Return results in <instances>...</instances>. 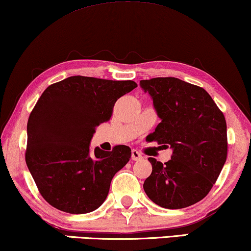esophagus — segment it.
Segmentation results:
<instances>
[{
	"instance_id": "34e87169",
	"label": "esophagus",
	"mask_w": 251,
	"mask_h": 251,
	"mask_svg": "<svg viewBox=\"0 0 251 251\" xmlns=\"http://www.w3.org/2000/svg\"><path fill=\"white\" fill-rule=\"evenodd\" d=\"M142 158H143V156H142V153L140 152V151L135 150V149L131 150V159L132 160H141Z\"/></svg>"
}]
</instances>
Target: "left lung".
I'll return each mask as SVG.
<instances>
[{
	"label": "left lung",
	"instance_id": "left-lung-1",
	"mask_svg": "<svg viewBox=\"0 0 251 251\" xmlns=\"http://www.w3.org/2000/svg\"><path fill=\"white\" fill-rule=\"evenodd\" d=\"M160 119L150 141L170 147L172 157L149 158L152 172L143 188L163 208L180 209L202 200L227 159V125L205 89L177 78L141 80Z\"/></svg>",
	"mask_w": 251,
	"mask_h": 251
}]
</instances>
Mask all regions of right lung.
<instances>
[{
  "label": "right lung",
  "instance_id": "right-lung-1",
  "mask_svg": "<svg viewBox=\"0 0 251 251\" xmlns=\"http://www.w3.org/2000/svg\"><path fill=\"white\" fill-rule=\"evenodd\" d=\"M137 87L74 75L45 89L27 121V169L43 198L60 211L86 214L98 209L110 182L131 157L126 145L111 151L91 141L99 125L108 122L117 99Z\"/></svg>",
  "mask_w": 251,
  "mask_h": 251
}]
</instances>
